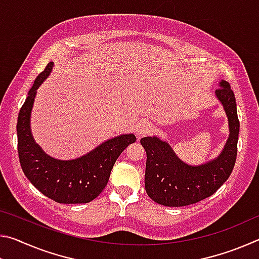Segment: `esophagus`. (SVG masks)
Masks as SVG:
<instances>
[{
  "instance_id": "1",
  "label": "esophagus",
  "mask_w": 259,
  "mask_h": 259,
  "mask_svg": "<svg viewBox=\"0 0 259 259\" xmlns=\"http://www.w3.org/2000/svg\"><path fill=\"white\" fill-rule=\"evenodd\" d=\"M152 124L150 123V122L147 121H142L139 122V123L137 124V128H136V133H137L138 137H140V136H144V135H147L150 134L152 131Z\"/></svg>"
}]
</instances>
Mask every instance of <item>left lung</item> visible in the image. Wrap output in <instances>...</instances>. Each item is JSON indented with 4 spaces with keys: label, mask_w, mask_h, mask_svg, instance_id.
I'll return each instance as SVG.
<instances>
[{
    "label": "left lung",
    "mask_w": 259,
    "mask_h": 259,
    "mask_svg": "<svg viewBox=\"0 0 259 259\" xmlns=\"http://www.w3.org/2000/svg\"><path fill=\"white\" fill-rule=\"evenodd\" d=\"M214 91L229 120L230 135L216 159L199 165L182 161L168 142L155 137H144L140 144L146 151L145 190L154 202L166 207H184L212 195L234 168L240 122L236 102L229 82L222 80Z\"/></svg>",
    "instance_id": "1"
}]
</instances>
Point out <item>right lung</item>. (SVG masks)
Wrapping results in <instances>:
<instances>
[{
  "mask_svg": "<svg viewBox=\"0 0 259 259\" xmlns=\"http://www.w3.org/2000/svg\"><path fill=\"white\" fill-rule=\"evenodd\" d=\"M54 63L35 78L20 108L17 122L18 154L28 181L48 198L58 203H88L107 185L113 165L124 148L136 142L134 134L107 139L93 151L73 160L55 159L35 143L30 131V114L36 90L50 75Z\"/></svg>",
  "mask_w": 259,
  "mask_h": 259,
  "instance_id": "right-lung-1",
  "label": "right lung"
}]
</instances>
